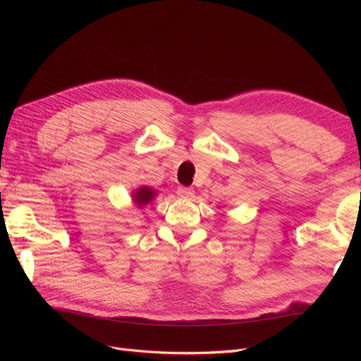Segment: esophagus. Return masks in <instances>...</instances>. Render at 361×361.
I'll return each mask as SVG.
<instances>
[{
	"label": "esophagus",
	"mask_w": 361,
	"mask_h": 361,
	"mask_svg": "<svg viewBox=\"0 0 361 361\" xmlns=\"http://www.w3.org/2000/svg\"><path fill=\"white\" fill-rule=\"evenodd\" d=\"M178 195L180 199H187L191 200L194 197V190L192 188H185V187H179L178 188Z\"/></svg>",
	"instance_id": "obj_1"
}]
</instances>
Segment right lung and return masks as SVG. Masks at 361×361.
Returning <instances> with one entry per match:
<instances>
[{
    "instance_id": "add662e5",
    "label": "right lung",
    "mask_w": 361,
    "mask_h": 361,
    "mask_svg": "<svg viewBox=\"0 0 361 361\" xmlns=\"http://www.w3.org/2000/svg\"><path fill=\"white\" fill-rule=\"evenodd\" d=\"M157 195H158V191L155 188L147 187V185H140V187L135 188L133 194H130V197H133V202L138 209H143L146 204L155 200Z\"/></svg>"
}]
</instances>
